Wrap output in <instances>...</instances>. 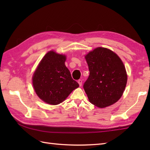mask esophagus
<instances>
[{
	"label": "esophagus",
	"mask_w": 150,
	"mask_h": 150,
	"mask_svg": "<svg viewBox=\"0 0 150 150\" xmlns=\"http://www.w3.org/2000/svg\"><path fill=\"white\" fill-rule=\"evenodd\" d=\"M78 83H79V86H82V80H81V79H79V80L78 81Z\"/></svg>",
	"instance_id": "34e87169"
}]
</instances>
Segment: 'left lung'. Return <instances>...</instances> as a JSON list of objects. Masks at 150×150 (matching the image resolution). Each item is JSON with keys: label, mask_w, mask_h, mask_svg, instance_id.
I'll return each instance as SVG.
<instances>
[{"label": "left lung", "mask_w": 150, "mask_h": 150, "mask_svg": "<svg viewBox=\"0 0 150 150\" xmlns=\"http://www.w3.org/2000/svg\"><path fill=\"white\" fill-rule=\"evenodd\" d=\"M90 75L83 88L88 99L103 108L115 103L122 97L127 73L122 60L112 51L98 47L85 56Z\"/></svg>", "instance_id": "obj_1"}]
</instances>
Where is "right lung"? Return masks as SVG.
Listing matches in <instances>:
<instances>
[{"mask_svg":"<svg viewBox=\"0 0 150 150\" xmlns=\"http://www.w3.org/2000/svg\"><path fill=\"white\" fill-rule=\"evenodd\" d=\"M66 57L53 51L47 52L34 72L35 93L45 103L57 105L64 100L79 85L65 65Z\"/></svg>","mask_w":150,"mask_h":150,"instance_id":"add662e5","label":"right lung"}]
</instances>
